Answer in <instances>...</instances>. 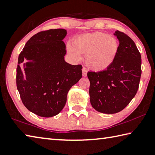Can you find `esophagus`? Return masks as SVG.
I'll list each match as a JSON object with an SVG mask.
<instances>
[{
  "label": "esophagus",
  "mask_w": 155,
  "mask_h": 155,
  "mask_svg": "<svg viewBox=\"0 0 155 155\" xmlns=\"http://www.w3.org/2000/svg\"><path fill=\"white\" fill-rule=\"evenodd\" d=\"M82 75L83 76H86L87 75V69L85 68H82Z\"/></svg>",
  "instance_id": "34e87169"
}]
</instances>
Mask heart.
<instances>
[{
	"mask_svg": "<svg viewBox=\"0 0 155 155\" xmlns=\"http://www.w3.org/2000/svg\"><path fill=\"white\" fill-rule=\"evenodd\" d=\"M69 53L75 59L85 54L87 66L96 71L107 70L115 62L119 51L117 40L100 31L85 34L75 38L72 45H68Z\"/></svg>",
	"mask_w": 155,
	"mask_h": 155,
	"instance_id": "1",
	"label": "heart"
}]
</instances>
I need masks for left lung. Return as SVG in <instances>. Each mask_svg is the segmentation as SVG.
Listing matches in <instances>:
<instances>
[{
  "label": "left lung",
  "instance_id": "1",
  "mask_svg": "<svg viewBox=\"0 0 155 155\" xmlns=\"http://www.w3.org/2000/svg\"><path fill=\"white\" fill-rule=\"evenodd\" d=\"M114 35L119 41L115 62L104 71L87 74L92 106L107 114L127 107L138 91L142 74L141 54L135 43L124 32L117 30Z\"/></svg>",
  "mask_w": 155,
  "mask_h": 155
}]
</instances>
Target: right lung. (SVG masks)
Instances as JSON below:
<instances>
[{"instance_id":"obj_1","label":"right lung","mask_w":155,"mask_h":155,"mask_svg":"<svg viewBox=\"0 0 155 155\" xmlns=\"http://www.w3.org/2000/svg\"><path fill=\"white\" fill-rule=\"evenodd\" d=\"M64 29L42 31L34 35L20 52L16 84L24 106L36 115L51 117L59 114L67 101L71 87L82 76L81 65L64 60ZM25 59L30 60L24 64Z\"/></svg>"}]
</instances>
